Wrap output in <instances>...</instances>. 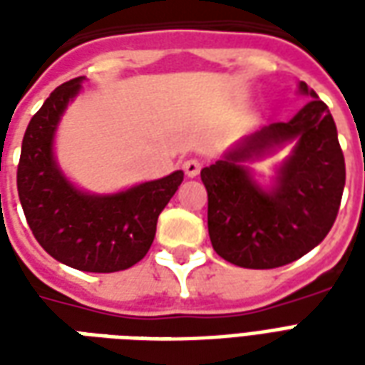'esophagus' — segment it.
I'll use <instances>...</instances> for the list:
<instances>
[{
    "label": "esophagus",
    "instance_id": "34e87169",
    "mask_svg": "<svg viewBox=\"0 0 365 365\" xmlns=\"http://www.w3.org/2000/svg\"><path fill=\"white\" fill-rule=\"evenodd\" d=\"M183 170H185V175L187 178H195V175L201 172V162L197 158H190L183 162Z\"/></svg>",
    "mask_w": 365,
    "mask_h": 365
}]
</instances>
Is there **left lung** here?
Listing matches in <instances>:
<instances>
[{"label": "left lung", "instance_id": "1", "mask_svg": "<svg viewBox=\"0 0 365 365\" xmlns=\"http://www.w3.org/2000/svg\"><path fill=\"white\" fill-rule=\"evenodd\" d=\"M297 93L311 99L293 119L262 127L201 170L211 245L240 268L272 269L299 260L336 221L346 182L336 125L305 82H299ZM285 143L294 144L290 156L262 186L250 162Z\"/></svg>", "mask_w": 365, "mask_h": 365}]
</instances>
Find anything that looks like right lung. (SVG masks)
Returning a JSON list of instances; mask_svg holds the SVG:
<instances>
[{
	"instance_id": "right-lung-1",
	"label": "right lung",
	"mask_w": 365,
	"mask_h": 365,
	"mask_svg": "<svg viewBox=\"0 0 365 365\" xmlns=\"http://www.w3.org/2000/svg\"><path fill=\"white\" fill-rule=\"evenodd\" d=\"M83 76L52 91L29 123L17 168V191L33 235L54 260L70 268L111 274L150 250L156 222L183 182V172L117 193L76 187L54 154L60 119L82 91Z\"/></svg>"
}]
</instances>
